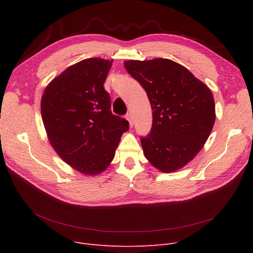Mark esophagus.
Here are the masks:
<instances>
[{
  "label": "esophagus",
  "mask_w": 253,
  "mask_h": 253,
  "mask_svg": "<svg viewBox=\"0 0 253 253\" xmlns=\"http://www.w3.org/2000/svg\"><path fill=\"white\" fill-rule=\"evenodd\" d=\"M126 119L128 120L130 127H133V118H132V115H131L130 113H128V114L126 115Z\"/></svg>",
  "instance_id": "34e87169"
}]
</instances>
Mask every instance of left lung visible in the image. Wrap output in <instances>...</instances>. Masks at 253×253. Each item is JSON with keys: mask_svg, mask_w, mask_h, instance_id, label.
Listing matches in <instances>:
<instances>
[{"mask_svg": "<svg viewBox=\"0 0 253 253\" xmlns=\"http://www.w3.org/2000/svg\"><path fill=\"white\" fill-rule=\"evenodd\" d=\"M124 65L147 92L153 111L151 132L140 137L144 157L166 173L182 168L200 152L213 128L210 89L170 59L127 60Z\"/></svg>", "mask_w": 253, "mask_h": 253, "instance_id": "left-lung-1", "label": "left lung"}]
</instances>
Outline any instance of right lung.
Instances as JSON below:
<instances>
[{
	"label": "right lung",
	"mask_w": 253,
	"mask_h": 253,
	"mask_svg": "<svg viewBox=\"0 0 253 253\" xmlns=\"http://www.w3.org/2000/svg\"><path fill=\"white\" fill-rule=\"evenodd\" d=\"M113 60L88 58L71 65L45 88L42 120L49 141L62 160L86 175L109 167L127 120L113 115L103 84Z\"/></svg>",
	"instance_id": "right-lung-1"
}]
</instances>
